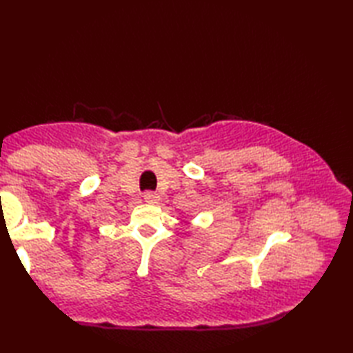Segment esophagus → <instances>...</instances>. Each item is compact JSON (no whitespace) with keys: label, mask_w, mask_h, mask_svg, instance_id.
I'll return each instance as SVG.
<instances>
[{"label":"esophagus","mask_w":353,"mask_h":353,"mask_svg":"<svg viewBox=\"0 0 353 353\" xmlns=\"http://www.w3.org/2000/svg\"><path fill=\"white\" fill-rule=\"evenodd\" d=\"M159 196H157L156 192H152V191H148V192H145L144 194V200H145V203H148V205H156L157 201H159Z\"/></svg>","instance_id":"obj_1"}]
</instances>
